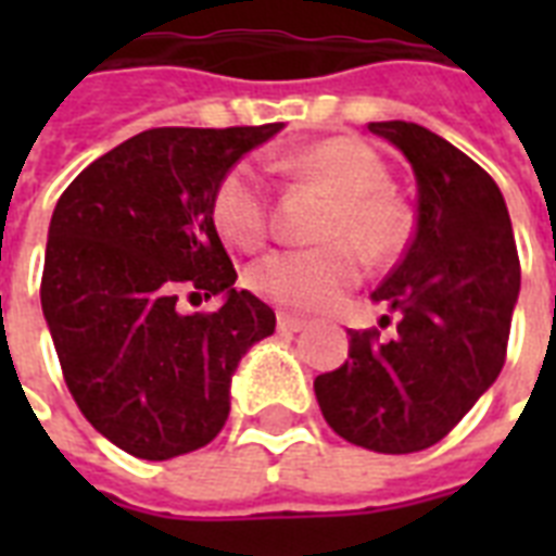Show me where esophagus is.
Here are the masks:
<instances>
[{
	"label": "esophagus",
	"mask_w": 556,
	"mask_h": 556,
	"mask_svg": "<svg viewBox=\"0 0 556 556\" xmlns=\"http://www.w3.org/2000/svg\"><path fill=\"white\" fill-rule=\"evenodd\" d=\"M277 329L279 331H288V334H294V331H303L305 329V320H303V317H296V314L279 312L277 314Z\"/></svg>",
	"instance_id": "34e87169"
}]
</instances>
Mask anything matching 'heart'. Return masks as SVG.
I'll return each instance as SVG.
<instances>
[{"label":"heart","mask_w":556,"mask_h":556,"mask_svg":"<svg viewBox=\"0 0 556 556\" xmlns=\"http://www.w3.org/2000/svg\"><path fill=\"white\" fill-rule=\"evenodd\" d=\"M296 169L331 192L320 248H288L248 270V286L274 303L320 312L361 282L364 256L395 260L409 242L413 216L389 190L383 161L361 141L329 138L296 155ZM268 192L251 167H233L216 187L213 222L227 242L251 251L268 233ZM365 253L361 254L359 251Z\"/></svg>","instance_id":"heart-1"}]
</instances>
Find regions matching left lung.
<instances>
[{"mask_svg": "<svg viewBox=\"0 0 556 556\" xmlns=\"http://www.w3.org/2000/svg\"><path fill=\"white\" fill-rule=\"evenodd\" d=\"M413 167L418 222L404 260L371 303L395 334L349 331V361L314 378L329 427L375 453L441 441L505 366L519 256L500 187L473 159L406 121L369 124ZM380 317V326L389 323Z\"/></svg>", "mask_w": 556, "mask_h": 556, "instance_id": "obj_1", "label": "left lung"}]
</instances>
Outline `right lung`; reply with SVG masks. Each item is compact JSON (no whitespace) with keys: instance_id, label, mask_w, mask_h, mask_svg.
Instances as JSON below:
<instances>
[{"instance_id":"add662e5","label":"right lung","mask_w":556,"mask_h":556,"mask_svg":"<svg viewBox=\"0 0 556 556\" xmlns=\"http://www.w3.org/2000/svg\"><path fill=\"white\" fill-rule=\"evenodd\" d=\"M279 129H147L100 155L56 201L42 314L80 413L132 456L164 462L216 439L236 366L274 334L268 305L233 288L213 195ZM181 290L222 295L223 308L185 315Z\"/></svg>"}]
</instances>
